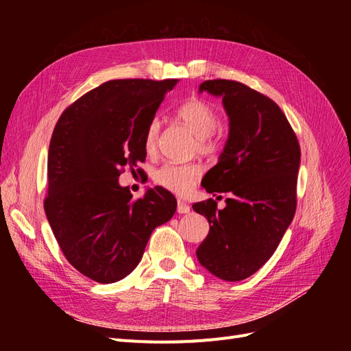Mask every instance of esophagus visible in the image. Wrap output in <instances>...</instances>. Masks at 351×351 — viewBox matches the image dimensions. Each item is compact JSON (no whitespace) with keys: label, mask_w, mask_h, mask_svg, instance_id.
Here are the masks:
<instances>
[{"label":"esophagus","mask_w":351,"mask_h":351,"mask_svg":"<svg viewBox=\"0 0 351 351\" xmlns=\"http://www.w3.org/2000/svg\"><path fill=\"white\" fill-rule=\"evenodd\" d=\"M177 212L178 214H189L190 206L186 204L184 200H178L177 202Z\"/></svg>","instance_id":"34e87169"}]
</instances>
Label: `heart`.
<instances>
[{
	"label": "heart",
	"mask_w": 351,
	"mask_h": 351,
	"mask_svg": "<svg viewBox=\"0 0 351 351\" xmlns=\"http://www.w3.org/2000/svg\"><path fill=\"white\" fill-rule=\"evenodd\" d=\"M177 117L196 134L197 149L212 152L218 147L214 132L218 125V115L210 104L200 98H189L177 108ZM161 123L154 119L146 129L145 146L147 151L155 147ZM202 169L196 164H164L154 173V182L176 195H186L193 189Z\"/></svg>",
	"instance_id": "obj_1"
}]
</instances>
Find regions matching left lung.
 Masks as SVG:
<instances>
[{
    "instance_id": "1",
    "label": "left lung",
    "mask_w": 351,
    "mask_h": 351,
    "mask_svg": "<svg viewBox=\"0 0 351 351\" xmlns=\"http://www.w3.org/2000/svg\"><path fill=\"white\" fill-rule=\"evenodd\" d=\"M204 90L222 98L230 133L202 186L208 193L231 196L224 209L212 199L193 205L209 222L196 256L215 277L240 281L272 256L291 224L300 146L281 108L261 92L224 79L204 82Z\"/></svg>"
}]
</instances>
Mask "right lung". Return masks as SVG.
<instances>
[{
    "instance_id": "right-lung-1",
    "label": "right lung",
    "mask_w": 351,
    "mask_h": 351,
    "mask_svg": "<svg viewBox=\"0 0 351 351\" xmlns=\"http://www.w3.org/2000/svg\"><path fill=\"white\" fill-rule=\"evenodd\" d=\"M177 82H105L69 105L56 124L45 214L66 259L93 281L129 275L152 231L174 215L177 200L168 190L156 186L133 199L119 177L145 161L147 125Z\"/></svg>"
}]
</instances>
